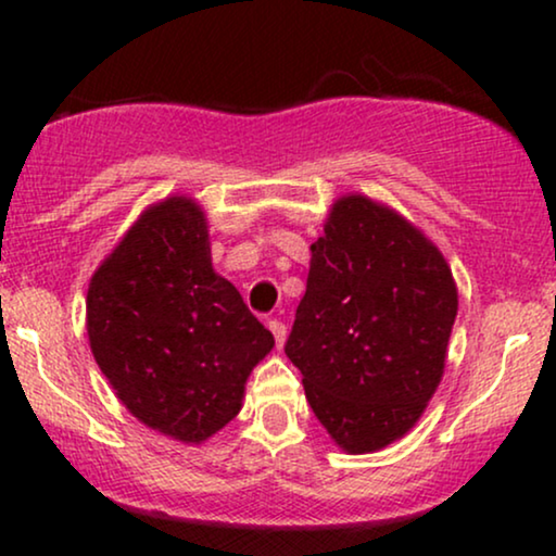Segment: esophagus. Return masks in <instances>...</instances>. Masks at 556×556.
Instances as JSON below:
<instances>
[{"mask_svg": "<svg viewBox=\"0 0 556 556\" xmlns=\"http://www.w3.org/2000/svg\"><path fill=\"white\" fill-rule=\"evenodd\" d=\"M269 329H271L274 340H277V348H282L285 340H287V327H285V324L279 321V318H271V321H269Z\"/></svg>", "mask_w": 556, "mask_h": 556, "instance_id": "esophagus-1", "label": "esophagus"}]
</instances>
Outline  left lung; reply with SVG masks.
Instances as JSON below:
<instances>
[{
  "label": "left lung",
  "mask_w": 556,
  "mask_h": 556,
  "mask_svg": "<svg viewBox=\"0 0 556 556\" xmlns=\"http://www.w3.org/2000/svg\"><path fill=\"white\" fill-rule=\"evenodd\" d=\"M455 316L450 264L413 222L361 193L331 203L285 353L340 450L379 452L418 424Z\"/></svg>",
  "instance_id": "1"
}]
</instances>
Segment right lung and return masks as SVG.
<instances>
[{
    "label": "right lung",
    "mask_w": 556,
    "mask_h": 556,
    "mask_svg": "<svg viewBox=\"0 0 556 556\" xmlns=\"http://www.w3.org/2000/svg\"><path fill=\"white\" fill-rule=\"evenodd\" d=\"M88 344L140 424L201 444L240 413L245 381L271 353V331L212 266L195 198L151 203L93 271Z\"/></svg>",
    "instance_id": "obj_1"
}]
</instances>
